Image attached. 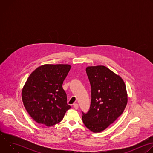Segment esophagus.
I'll list each match as a JSON object with an SVG mask.
<instances>
[{"instance_id": "esophagus-1", "label": "esophagus", "mask_w": 153, "mask_h": 153, "mask_svg": "<svg viewBox=\"0 0 153 153\" xmlns=\"http://www.w3.org/2000/svg\"><path fill=\"white\" fill-rule=\"evenodd\" d=\"M73 106H74V108L76 109V110H77V109L79 108V105H78L77 103H74V104H73Z\"/></svg>"}]
</instances>
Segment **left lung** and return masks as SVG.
Wrapping results in <instances>:
<instances>
[{
	"mask_svg": "<svg viewBox=\"0 0 153 153\" xmlns=\"http://www.w3.org/2000/svg\"><path fill=\"white\" fill-rule=\"evenodd\" d=\"M86 72L91 87L88 111L82 113L84 125L94 133L101 132L123 112L128 101L122 79L105 66L88 67Z\"/></svg>",
	"mask_w": 153,
	"mask_h": 153,
	"instance_id": "8db88e82",
	"label": "left lung"
}]
</instances>
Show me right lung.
I'll list each match as a JSON object with an SVG mask.
<instances>
[{"mask_svg": "<svg viewBox=\"0 0 153 153\" xmlns=\"http://www.w3.org/2000/svg\"><path fill=\"white\" fill-rule=\"evenodd\" d=\"M70 69L67 64H47L36 68L28 78L22 98L26 110L38 123L47 126L58 123L71 108L62 88Z\"/></svg>", "mask_w": 153, "mask_h": 153, "instance_id": "right-lung-1", "label": "right lung"}]
</instances>
